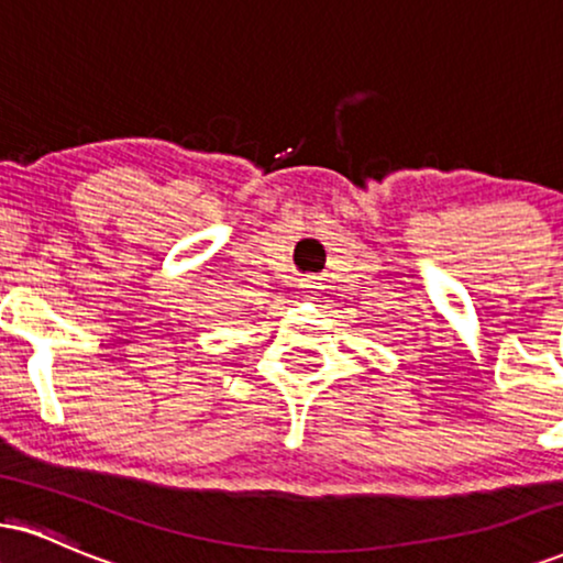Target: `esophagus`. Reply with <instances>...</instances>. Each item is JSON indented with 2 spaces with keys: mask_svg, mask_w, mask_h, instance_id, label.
I'll list each match as a JSON object with an SVG mask.
<instances>
[{
  "mask_svg": "<svg viewBox=\"0 0 563 563\" xmlns=\"http://www.w3.org/2000/svg\"><path fill=\"white\" fill-rule=\"evenodd\" d=\"M299 283H301L303 290H309V294H314V288H320V286H317V277L314 275H303Z\"/></svg>",
  "mask_w": 563,
  "mask_h": 563,
  "instance_id": "esophagus-1",
  "label": "esophagus"
}]
</instances>
